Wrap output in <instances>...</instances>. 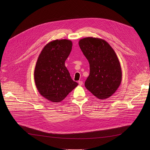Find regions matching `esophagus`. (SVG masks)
I'll return each mask as SVG.
<instances>
[{
	"instance_id": "esophagus-1",
	"label": "esophagus",
	"mask_w": 150,
	"mask_h": 150,
	"mask_svg": "<svg viewBox=\"0 0 150 150\" xmlns=\"http://www.w3.org/2000/svg\"><path fill=\"white\" fill-rule=\"evenodd\" d=\"M83 81H78V84H79V85L80 86H81V85H83Z\"/></svg>"
}]
</instances>
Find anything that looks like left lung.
Returning a JSON list of instances; mask_svg holds the SVG:
<instances>
[{"instance_id":"obj_1","label":"left lung","mask_w":150,"mask_h":150,"mask_svg":"<svg viewBox=\"0 0 150 150\" xmlns=\"http://www.w3.org/2000/svg\"><path fill=\"white\" fill-rule=\"evenodd\" d=\"M78 44L90 66L85 87L100 100L110 97L119 88L122 78L115 51L104 39L98 38H84Z\"/></svg>"}]
</instances>
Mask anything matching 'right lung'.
Listing matches in <instances>:
<instances>
[{"label":"right lung","instance_id":"right-lung-1","mask_svg":"<svg viewBox=\"0 0 150 150\" xmlns=\"http://www.w3.org/2000/svg\"><path fill=\"white\" fill-rule=\"evenodd\" d=\"M72 42L56 39L47 44L38 58L34 78L41 95L52 102L59 103L78 85L70 75L65 61L72 50Z\"/></svg>","mask_w":150,"mask_h":150}]
</instances>
